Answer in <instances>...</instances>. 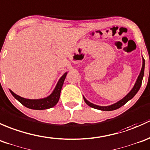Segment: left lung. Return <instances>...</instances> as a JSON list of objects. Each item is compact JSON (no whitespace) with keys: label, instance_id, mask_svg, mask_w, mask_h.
Here are the masks:
<instances>
[{"label":"left lung","instance_id":"obj_1","mask_svg":"<svg viewBox=\"0 0 150 150\" xmlns=\"http://www.w3.org/2000/svg\"><path fill=\"white\" fill-rule=\"evenodd\" d=\"M144 66H145V61L144 58L142 57V66L141 71H140L139 75L137 77V79L136 81L135 84H134V86L132 89H131L130 92L126 95L123 98H122L121 100H120L119 101H118L117 103H114V104L110 105L108 106H100V105H97L93 104V103H90L89 101H88L86 99L84 98V95H83V98H84V102L86 103V105L90 107L93 108L100 110H104V111H110V110H116L119 108H121V106H123V105L126 104L128 101H129L130 100L134 98L136 95V94L138 92V91L139 90L140 87H141L143 77H144Z\"/></svg>","mask_w":150,"mask_h":150}]
</instances>
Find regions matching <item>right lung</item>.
<instances>
[{
    "mask_svg": "<svg viewBox=\"0 0 150 150\" xmlns=\"http://www.w3.org/2000/svg\"><path fill=\"white\" fill-rule=\"evenodd\" d=\"M68 72H66L62 75V76L58 80V83H57L56 86H55V89H53L52 93L46 98L41 99H27L16 95L11 89H9V90L15 99H16L23 105L29 109L45 110L50 108L54 107L59 100L61 89H62L63 84H64V80Z\"/></svg>",
    "mask_w": 150,
    "mask_h": 150,
    "instance_id": "1",
    "label": "right lung"
}]
</instances>
